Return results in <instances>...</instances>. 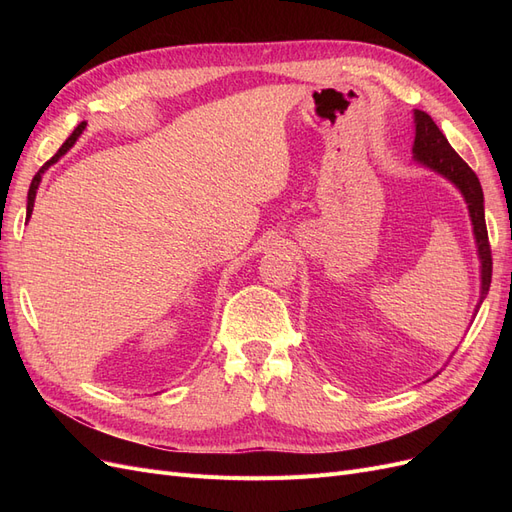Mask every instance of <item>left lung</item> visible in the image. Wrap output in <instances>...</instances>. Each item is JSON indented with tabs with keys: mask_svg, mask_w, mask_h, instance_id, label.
<instances>
[{
	"mask_svg": "<svg viewBox=\"0 0 512 512\" xmlns=\"http://www.w3.org/2000/svg\"><path fill=\"white\" fill-rule=\"evenodd\" d=\"M416 121V136H414V160L421 164L438 170L440 175L451 179L457 188L461 190L463 198H466L470 218L474 226V235L478 243V256H480V280H483V290H480V303H483L485 294L491 286V271H493V260H491V245L487 235V224H485V200H483V188H480V181L474 170L459 158V153L448 145L446 136L436 126L425 111H414Z\"/></svg>",
	"mask_w": 512,
	"mask_h": 512,
	"instance_id": "left-lung-1",
	"label": "left lung"
}]
</instances>
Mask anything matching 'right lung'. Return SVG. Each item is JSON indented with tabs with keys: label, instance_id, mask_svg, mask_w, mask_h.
I'll use <instances>...</instances> for the list:
<instances>
[{
	"label": "right lung",
	"instance_id": "obj_1",
	"mask_svg": "<svg viewBox=\"0 0 512 512\" xmlns=\"http://www.w3.org/2000/svg\"><path fill=\"white\" fill-rule=\"evenodd\" d=\"M83 130H85V121H81V123H79V126H76V128H74V132H72V134H70V136L66 138V143L59 147V151L55 153V156H53V158H51L49 162H44V164H42V168H40V170H38V173L34 175V179H32V185H29V192H27V220H29V218H32V211H34V198H36V190H38V185H40L42 173H44V170H46V168H49L51 164H55V162H57V160H59L61 156H64V153H66V151H68V149H70V147H72V145L76 143V138H79V136L83 134Z\"/></svg>",
	"mask_w": 512,
	"mask_h": 512
}]
</instances>
